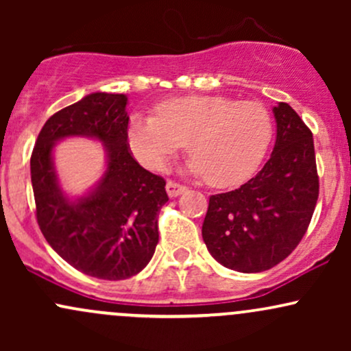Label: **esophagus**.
<instances>
[{
	"instance_id": "1",
	"label": "esophagus",
	"mask_w": 351,
	"mask_h": 351,
	"mask_svg": "<svg viewBox=\"0 0 351 351\" xmlns=\"http://www.w3.org/2000/svg\"><path fill=\"white\" fill-rule=\"evenodd\" d=\"M184 188L183 184H180V183H176V181H168L167 183V193H168V196H170V198H175V196H178V195H181V193L184 191Z\"/></svg>"
}]
</instances>
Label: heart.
<instances>
[{"mask_svg":"<svg viewBox=\"0 0 351 351\" xmlns=\"http://www.w3.org/2000/svg\"><path fill=\"white\" fill-rule=\"evenodd\" d=\"M156 115H135L127 128L132 153L143 167L163 170L188 142V170L215 188L244 183L263 163L272 119L263 104L213 95L168 99Z\"/></svg>","mask_w":351,"mask_h":351,"instance_id":"obj_1","label":"heart"}]
</instances>
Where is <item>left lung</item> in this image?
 Instances as JSON below:
<instances>
[{
	"label": "left lung",
	"mask_w": 351,
	"mask_h": 351,
	"mask_svg": "<svg viewBox=\"0 0 351 351\" xmlns=\"http://www.w3.org/2000/svg\"><path fill=\"white\" fill-rule=\"evenodd\" d=\"M271 158L243 186L209 198L203 241L209 254L237 272H263L291 254L307 232L318 198L312 132L289 104L274 107Z\"/></svg>",
	"instance_id": "obj_1"
}]
</instances>
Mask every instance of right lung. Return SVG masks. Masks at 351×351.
Here are the masks:
<instances>
[{"label":"right lung","instance_id":"1","mask_svg":"<svg viewBox=\"0 0 351 351\" xmlns=\"http://www.w3.org/2000/svg\"><path fill=\"white\" fill-rule=\"evenodd\" d=\"M127 95L94 92L44 123L31 155L36 219L66 263L90 277L122 280L147 267L158 244V213L168 201L162 176L132 156L127 142ZM88 136L104 143L108 168L77 200L58 186L51 162L55 142Z\"/></svg>","mask_w":351,"mask_h":351}]
</instances>
